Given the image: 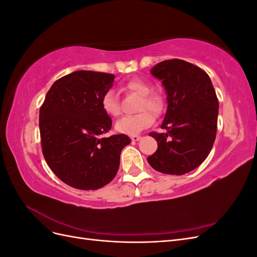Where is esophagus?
<instances>
[{"label": "esophagus", "instance_id": "esophagus-1", "mask_svg": "<svg viewBox=\"0 0 257 257\" xmlns=\"http://www.w3.org/2000/svg\"><path fill=\"white\" fill-rule=\"evenodd\" d=\"M141 136H139V135H134V136H132L131 137V139H132V142H138V141H141Z\"/></svg>", "mask_w": 257, "mask_h": 257}]
</instances>
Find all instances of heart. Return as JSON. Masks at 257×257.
<instances>
[{
    "label": "heart",
    "mask_w": 257,
    "mask_h": 257,
    "mask_svg": "<svg viewBox=\"0 0 257 257\" xmlns=\"http://www.w3.org/2000/svg\"><path fill=\"white\" fill-rule=\"evenodd\" d=\"M121 90L127 94L139 96L136 107L137 114L124 116L115 124V130L121 134L137 135L154 123V116H159L165 110V99L162 93L151 90L150 83L141 78H131L121 85ZM100 107L109 116L120 115L121 108L119 99L112 90H107L100 98Z\"/></svg>",
    "instance_id": "1"
}]
</instances>
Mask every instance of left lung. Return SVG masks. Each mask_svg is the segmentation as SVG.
<instances>
[{"mask_svg": "<svg viewBox=\"0 0 257 257\" xmlns=\"http://www.w3.org/2000/svg\"><path fill=\"white\" fill-rule=\"evenodd\" d=\"M151 74L164 85L167 110L161 127L166 133H150L158 150L148 163L167 175H184L198 167L212 149L216 136L219 100L209 76L189 62H160Z\"/></svg>", "mask_w": 257, "mask_h": 257, "instance_id": "8db88e82", "label": "left lung"}]
</instances>
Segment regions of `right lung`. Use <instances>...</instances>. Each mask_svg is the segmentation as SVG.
Returning <instances> with one entry per match:
<instances>
[{
  "label": "right lung",
  "mask_w": 257,
  "mask_h": 257,
  "mask_svg": "<svg viewBox=\"0 0 257 257\" xmlns=\"http://www.w3.org/2000/svg\"><path fill=\"white\" fill-rule=\"evenodd\" d=\"M114 75L77 71L54 82L40 109L44 158L56 176L72 188L97 190L118 173L124 134L103 137L112 121L100 107Z\"/></svg>",
  "instance_id": "add662e5"
}]
</instances>
